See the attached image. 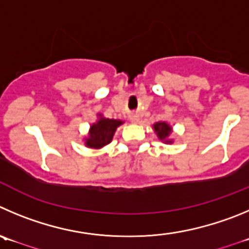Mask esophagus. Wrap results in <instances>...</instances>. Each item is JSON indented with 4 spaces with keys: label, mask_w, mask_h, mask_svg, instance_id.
Segmentation results:
<instances>
[{
    "label": "esophagus",
    "mask_w": 249,
    "mask_h": 249,
    "mask_svg": "<svg viewBox=\"0 0 249 249\" xmlns=\"http://www.w3.org/2000/svg\"><path fill=\"white\" fill-rule=\"evenodd\" d=\"M129 119H130V122L134 123V124H136V123L140 122V115H139V114H130Z\"/></svg>",
    "instance_id": "esophagus-1"
}]
</instances>
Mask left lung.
Returning a JSON list of instances; mask_svg holds the SVG:
<instances>
[{
	"label": "left lung",
	"instance_id": "1",
	"mask_svg": "<svg viewBox=\"0 0 249 249\" xmlns=\"http://www.w3.org/2000/svg\"><path fill=\"white\" fill-rule=\"evenodd\" d=\"M153 131L157 135L159 140L164 143H173V139H171L173 127L167 122H157L152 125Z\"/></svg>",
	"mask_w": 249,
	"mask_h": 249
}]
</instances>
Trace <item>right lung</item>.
<instances>
[{
	"label": "right lung",
	"instance_id": "add662e5",
	"mask_svg": "<svg viewBox=\"0 0 249 249\" xmlns=\"http://www.w3.org/2000/svg\"><path fill=\"white\" fill-rule=\"evenodd\" d=\"M97 117H98L97 122L90 125L87 136L83 138L86 147L93 150H99L110 143L118 127L124 124L123 120L104 118L103 114L101 113L97 114Z\"/></svg>",
	"mask_w": 249,
	"mask_h": 249
}]
</instances>
